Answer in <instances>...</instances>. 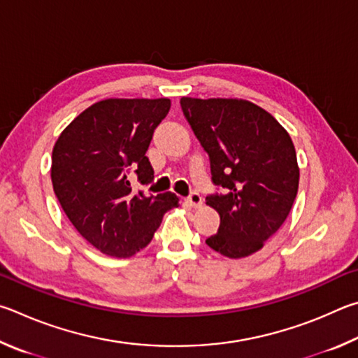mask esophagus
Segmentation results:
<instances>
[{
  "instance_id": "obj_1",
  "label": "esophagus",
  "mask_w": 358,
  "mask_h": 358,
  "mask_svg": "<svg viewBox=\"0 0 358 358\" xmlns=\"http://www.w3.org/2000/svg\"><path fill=\"white\" fill-rule=\"evenodd\" d=\"M187 201H189L190 206H193V208H199V206L203 204V196L199 195L198 192H192L189 198H187Z\"/></svg>"
}]
</instances>
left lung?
<instances>
[{"label":"left lung","instance_id":"obj_1","mask_svg":"<svg viewBox=\"0 0 358 358\" xmlns=\"http://www.w3.org/2000/svg\"><path fill=\"white\" fill-rule=\"evenodd\" d=\"M182 113L210 160L206 204L220 214L206 243L228 258L262 248L285 223L297 196L299 166L292 140L258 105L237 99H180Z\"/></svg>","mask_w":358,"mask_h":358}]
</instances>
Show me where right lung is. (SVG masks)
I'll use <instances>...</instances> for the list:
<instances>
[{"label":"right lung","instance_id":"1","mask_svg":"<svg viewBox=\"0 0 358 358\" xmlns=\"http://www.w3.org/2000/svg\"><path fill=\"white\" fill-rule=\"evenodd\" d=\"M169 99H108L91 105L67 125L52 155L55 195L75 229L103 255L129 258L152 241L174 193H134L154 180L146 157Z\"/></svg>","mask_w":358,"mask_h":358}]
</instances>
